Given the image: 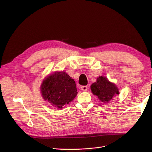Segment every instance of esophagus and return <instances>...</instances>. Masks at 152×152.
<instances>
[{
	"label": "esophagus",
	"mask_w": 152,
	"mask_h": 152,
	"mask_svg": "<svg viewBox=\"0 0 152 152\" xmlns=\"http://www.w3.org/2000/svg\"><path fill=\"white\" fill-rule=\"evenodd\" d=\"M81 89L83 91H86L87 90V86H83L81 87Z\"/></svg>",
	"instance_id": "obj_1"
}]
</instances>
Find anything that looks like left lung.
Instances as JSON below:
<instances>
[{"instance_id":"8db88e82","label":"left lung","mask_w":152,"mask_h":152,"mask_svg":"<svg viewBox=\"0 0 152 152\" xmlns=\"http://www.w3.org/2000/svg\"><path fill=\"white\" fill-rule=\"evenodd\" d=\"M91 88L92 93L104 103L109 102L115 95L119 94L117 87L103 76H99L97 81L91 85Z\"/></svg>"}]
</instances>
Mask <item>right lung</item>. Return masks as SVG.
<instances>
[{
    "instance_id": "add662e5",
    "label": "right lung",
    "mask_w": 152,
    "mask_h": 152,
    "mask_svg": "<svg viewBox=\"0 0 152 152\" xmlns=\"http://www.w3.org/2000/svg\"><path fill=\"white\" fill-rule=\"evenodd\" d=\"M41 88L44 99L58 109L73 101L77 94L74 79L63 71L55 72L48 76Z\"/></svg>"
}]
</instances>
